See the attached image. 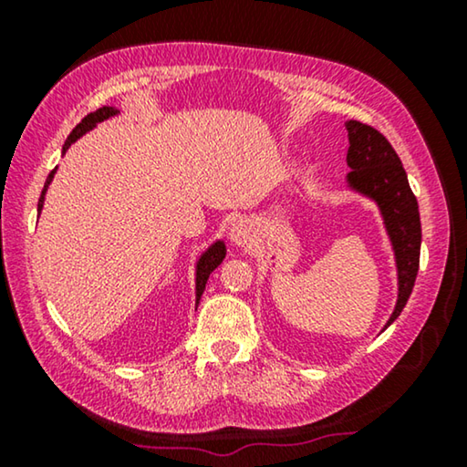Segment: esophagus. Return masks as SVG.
<instances>
[{
    "label": "esophagus",
    "mask_w": 467,
    "mask_h": 467,
    "mask_svg": "<svg viewBox=\"0 0 467 467\" xmlns=\"http://www.w3.org/2000/svg\"><path fill=\"white\" fill-rule=\"evenodd\" d=\"M254 238V229L251 221H235L232 229H229V240L235 246H248Z\"/></svg>",
    "instance_id": "34e87169"
}]
</instances>
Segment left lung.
<instances>
[{
	"label": "left lung",
	"instance_id": "1",
	"mask_svg": "<svg viewBox=\"0 0 467 467\" xmlns=\"http://www.w3.org/2000/svg\"><path fill=\"white\" fill-rule=\"evenodd\" d=\"M348 184L379 203L389 238L398 261L400 293L398 304L387 325H391L410 297L419 274L420 257V216L419 203L406 170L389 140L379 130L359 120H348Z\"/></svg>",
	"mask_w": 467,
	"mask_h": 467
}]
</instances>
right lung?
<instances>
[{
	"label": "right lung",
	"mask_w": 467,
	"mask_h": 467,
	"mask_svg": "<svg viewBox=\"0 0 467 467\" xmlns=\"http://www.w3.org/2000/svg\"><path fill=\"white\" fill-rule=\"evenodd\" d=\"M114 114H117V110H114L112 106H101L99 110L87 114V117L82 119L80 123L74 127L72 133H69V136H67L66 144H63V152H66V150L69 149V146H72V144L76 142V140H78V138L82 136V133H87L88 130H93L95 125L101 123V120L114 117ZM55 171H57V168H55L53 171H50L48 178H47V184H44L40 200H37V210H42V206H44V193H47V189H48L50 181H53ZM225 253H227V251H225V244H223V242H214V244L210 246L208 251L202 254L200 261H197V276H195V296H197V304H200L202 293H203V289H206V283H208L210 274H213V272L216 270V267L221 265V261L225 259Z\"/></svg>",
	"instance_id": "1"
}]
</instances>
